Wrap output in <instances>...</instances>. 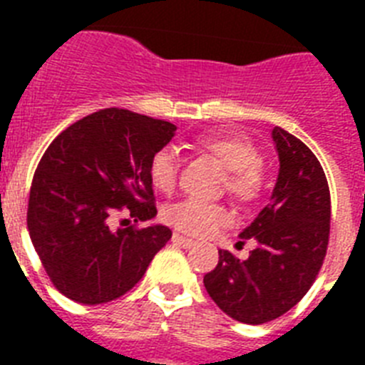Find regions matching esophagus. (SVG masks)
<instances>
[{"mask_svg": "<svg viewBox=\"0 0 365 365\" xmlns=\"http://www.w3.org/2000/svg\"><path fill=\"white\" fill-rule=\"evenodd\" d=\"M172 241H173V243H175V245H179V247H185V248L195 247V241L190 240V237H185V235L177 234V232L172 235Z\"/></svg>", "mask_w": 365, "mask_h": 365, "instance_id": "esophagus-1", "label": "esophagus"}]
</instances>
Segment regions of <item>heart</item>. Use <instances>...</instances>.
I'll return each mask as SVG.
<instances>
[{
  "label": "heart",
  "mask_w": 365,
  "mask_h": 365,
  "mask_svg": "<svg viewBox=\"0 0 365 365\" xmlns=\"http://www.w3.org/2000/svg\"><path fill=\"white\" fill-rule=\"evenodd\" d=\"M201 150L214 155L227 168L225 188L243 205L254 202L265 188V166L256 146L240 135H202L197 138ZM180 160L173 148H160L150 160L151 185L159 192L172 193L179 179ZM170 227L192 235H208L232 222V212L221 202L182 199L168 205L163 212Z\"/></svg>",
  "instance_id": "obj_1"
}]
</instances>
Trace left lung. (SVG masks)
<instances>
[{"instance_id": "8db88e82", "label": "left lung", "mask_w": 365, "mask_h": 365, "mask_svg": "<svg viewBox=\"0 0 365 365\" xmlns=\"http://www.w3.org/2000/svg\"><path fill=\"white\" fill-rule=\"evenodd\" d=\"M279 173L269 205L240 234L254 241L247 259L219 250L205 287L222 312L243 324L276 320L307 294L324 265L331 230V193L324 168L305 144L272 130Z\"/></svg>"}]
</instances>
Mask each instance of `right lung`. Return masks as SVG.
Wrapping results in <instances>:
<instances>
[{
    "label": "right lung",
    "mask_w": 365,
    "mask_h": 365,
    "mask_svg": "<svg viewBox=\"0 0 365 365\" xmlns=\"http://www.w3.org/2000/svg\"><path fill=\"white\" fill-rule=\"evenodd\" d=\"M172 122L108 108L71 124L45 150L32 179L27 227L58 291L98 305L131 291L170 241L163 225L111 228L122 210L157 215L150 160L175 135ZM128 221V219H124Z\"/></svg>",
    "instance_id": "obj_1"
}]
</instances>
